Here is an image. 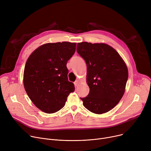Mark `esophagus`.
I'll use <instances>...</instances> for the list:
<instances>
[{"label": "esophagus", "instance_id": "esophagus-1", "mask_svg": "<svg viewBox=\"0 0 151 151\" xmlns=\"http://www.w3.org/2000/svg\"><path fill=\"white\" fill-rule=\"evenodd\" d=\"M78 84H79V81H78V80H76V81H75V83H74V84H75V86L76 87L78 86Z\"/></svg>", "mask_w": 151, "mask_h": 151}]
</instances>
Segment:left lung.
Wrapping results in <instances>:
<instances>
[{
    "label": "left lung",
    "instance_id": "1",
    "mask_svg": "<svg viewBox=\"0 0 151 151\" xmlns=\"http://www.w3.org/2000/svg\"><path fill=\"white\" fill-rule=\"evenodd\" d=\"M76 51L87 64L88 95L81 98L89 111L102 114L112 110L123 97L128 79L123 59L106 44L78 43Z\"/></svg>",
    "mask_w": 151,
    "mask_h": 151
}]
</instances>
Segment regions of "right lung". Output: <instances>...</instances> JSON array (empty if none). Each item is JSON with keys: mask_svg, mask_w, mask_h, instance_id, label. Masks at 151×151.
I'll use <instances>...</instances> for the list:
<instances>
[{"mask_svg": "<svg viewBox=\"0 0 151 151\" xmlns=\"http://www.w3.org/2000/svg\"><path fill=\"white\" fill-rule=\"evenodd\" d=\"M76 43H48L31 54L25 64L24 85L33 104L47 114L65 105L75 86L68 81L67 63L76 50Z\"/></svg>", "mask_w": 151, "mask_h": 151, "instance_id": "1", "label": "right lung"}]
</instances>
